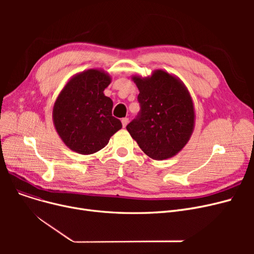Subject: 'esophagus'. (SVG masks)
<instances>
[{
    "label": "esophagus",
    "mask_w": 254,
    "mask_h": 254,
    "mask_svg": "<svg viewBox=\"0 0 254 254\" xmlns=\"http://www.w3.org/2000/svg\"><path fill=\"white\" fill-rule=\"evenodd\" d=\"M122 124H123V127H126L127 126V124H128V118H127V117L123 118V119H122Z\"/></svg>",
    "instance_id": "esophagus-1"
}]
</instances>
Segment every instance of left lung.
<instances>
[{
    "label": "left lung",
    "instance_id": "8db88e82",
    "mask_svg": "<svg viewBox=\"0 0 254 254\" xmlns=\"http://www.w3.org/2000/svg\"><path fill=\"white\" fill-rule=\"evenodd\" d=\"M139 89V116L127 129L142 151L155 161L175 156L190 141L194 128V105L181 80L165 70L150 76L132 75Z\"/></svg>",
    "mask_w": 254,
    "mask_h": 254
}]
</instances>
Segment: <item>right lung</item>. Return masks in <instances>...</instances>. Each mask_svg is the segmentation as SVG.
<instances>
[{"instance_id":"add662e5","label":"right lung","mask_w":254,"mask_h":254,"mask_svg":"<svg viewBox=\"0 0 254 254\" xmlns=\"http://www.w3.org/2000/svg\"><path fill=\"white\" fill-rule=\"evenodd\" d=\"M112 77L101 69L72 76L61 90L52 109V120L62 141L83 155L96 153L123 127L112 116L113 102L104 95Z\"/></svg>"}]
</instances>
